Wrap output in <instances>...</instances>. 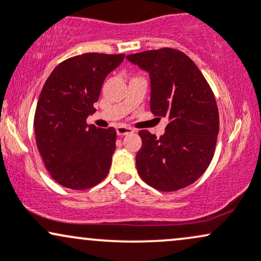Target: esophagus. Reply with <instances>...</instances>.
Returning a JSON list of instances; mask_svg holds the SVG:
<instances>
[{
	"instance_id": "esophagus-1",
	"label": "esophagus",
	"mask_w": 261,
	"mask_h": 261,
	"mask_svg": "<svg viewBox=\"0 0 261 261\" xmlns=\"http://www.w3.org/2000/svg\"><path fill=\"white\" fill-rule=\"evenodd\" d=\"M134 133V128L131 127H127V126H120L116 127V134L119 135V136H125V135H128V134H133Z\"/></svg>"
}]
</instances>
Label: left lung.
<instances>
[{
  "instance_id": "1",
  "label": "left lung",
  "mask_w": 261,
  "mask_h": 261,
  "mask_svg": "<svg viewBox=\"0 0 261 261\" xmlns=\"http://www.w3.org/2000/svg\"><path fill=\"white\" fill-rule=\"evenodd\" d=\"M126 59L149 73L151 112L169 120L161 137L139 133V175L161 191L193 184L207 169L216 147L220 116L212 89L193 60L179 50L163 47Z\"/></svg>"
}]
</instances>
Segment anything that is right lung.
I'll return each instance as SVG.
<instances>
[{
	"label": "right lung",
	"mask_w": 261,
	"mask_h": 261,
	"mask_svg": "<svg viewBox=\"0 0 261 261\" xmlns=\"http://www.w3.org/2000/svg\"><path fill=\"white\" fill-rule=\"evenodd\" d=\"M124 54L88 53L59 64L41 89L34 116L37 146L45 168L62 187L85 190L108 175L116 131L88 125L106 77Z\"/></svg>",
	"instance_id": "right-lung-1"
}]
</instances>
